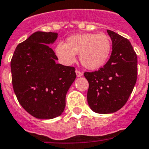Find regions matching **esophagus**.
I'll list each match as a JSON object with an SVG mask.
<instances>
[{"label":"esophagus","mask_w":149,"mask_h":149,"mask_svg":"<svg viewBox=\"0 0 149 149\" xmlns=\"http://www.w3.org/2000/svg\"><path fill=\"white\" fill-rule=\"evenodd\" d=\"M75 72H76V75H77V77H81V76H83V74H84L82 72H80V71L78 70H76Z\"/></svg>","instance_id":"34e87169"}]
</instances>
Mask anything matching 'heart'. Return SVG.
I'll return each instance as SVG.
<instances>
[{"label":"heart","instance_id":"obj_1","mask_svg":"<svg viewBox=\"0 0 149 149\" xmlns=\"http://www.w3.org/2000/svg\"><path fill=\"white\" fill-rule=\"evenodd\" d=\"M112 50L111 39L105 33H83L71 36L65 44L59 43L55 54L62 63L72 65L75 54L84 68L96 70L105 65Z\"/></svg>","mask_w":149,"mask_h":149}]
</instances>
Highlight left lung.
Segmentation results:
<instances>
[{
  "label": "left lung",
  "instance_id": "8db88e82",
  "mask_svg": "<svg viewBox=\"0 0 149 149\" xmlns=\"http://www.w3.org/2000/svg\"><path fill=\"white\" fill-rule=\"evenodd\" d=\"M107 33L113 44L110 59L98 71L84 73L89 107L101 114L115 113L125 104L137 77V56L131 42L112 30Z\"/></svg>",
  "mask_w": 149,
  "mask_h": 149
}]
</instances>
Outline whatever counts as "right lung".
I'll use <instances>...</instances> for the list:
<instances>
[{
    "instance_id": "1",
    "label": "right lung",
    "mask_w": 149,
    "mask_h": 149,
    "mask_svg": "<svg viewBox=\"0 0 149 149\" xmlns=\"http://www.w3.org/2000/svg\"><path fill=\"white\" fill-rule=\"evenodd\" d=\"M58 34L37 31L18 45L11 60L15 94L27 113L41 119L61 115L65 96L76 78L75 68L56 63L50 45Z\"/></svg>"
}]
</instances>
